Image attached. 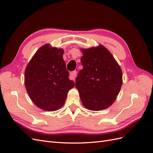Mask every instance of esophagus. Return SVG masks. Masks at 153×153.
I'll return each instance as SVG.
<instances>
[{
    "mask_svg": "<svg viewBox=\"0 0 153 153\" xmlns=\"http://www.w3.org/2000/svg\"><path fill=\"white\" fill-rule=\"evenodd\" d=\"M76 73H77V72L76 71H73L71 72L70 74H69V79L75 80L76 77Z\"/></svg>",
    "mask_w": 153,
    "mask_h": 153,
    "instance_id": "1",
    "label": "esophagus"
}]
</instances>
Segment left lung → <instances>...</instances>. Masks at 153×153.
<instances>
[{
	"label": "left lung",
	"mask_w": 153,
	"mask_h": 153,
	"mask_svg": "<svg viewBox=\"0 0 153 153\" xmlns=\"http://www.w3.org/2000/svg\"><path fill=\"white\" fill-rule=\"evenodd\" d=\"M83 69L78 73L75 87L82 103L90 110L108 108L117 98L123 84L119 64L103 45L81 48Z\"/></svg>",
	"instance_id": "8db88e82"
}]
</instances>
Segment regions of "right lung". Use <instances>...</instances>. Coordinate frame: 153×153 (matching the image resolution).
Here are the masks:
<instances>
[{"mask_svg": "<svg viewBox=\"0 0 153 153\" xmlns=\"http://www.w3.org/2000/svg\"><path fill=\"white\" fill-rule=\"evenodd\" d=\"M64 50L46 44L38 49L25 71V85L30 100L45 111L61 108L68 91L75 86L69 79Z\"/></svg>", "mask_w": 153, "mask_h": 153, "instance_id": "add662e5", "label": "right lung"}]
</instances>
